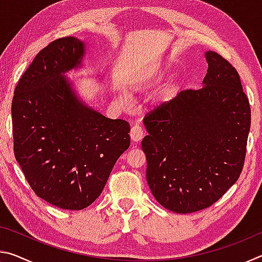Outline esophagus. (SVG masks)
I'll list each match as a JSON object with an SVG mask.
<instances>
[{
	"label": "esophagus",
	"instance_id": "1",
	"mask_svg": "<svg viewBox=\"0 0 262 262\" xmlns=\"http://www.w3.org/2000/svg\"><path fill=\"white\" fill-rule=\"evenodd\" d=\"M144 136V133H143V128H142L140 125H135L132 127L130 129V137L133 141H141L142 139H143Z\"/></svg>",
	"mask_w": 262,
	"mask_h": 262
}]
</instances>
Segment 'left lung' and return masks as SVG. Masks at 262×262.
I'll list each match as a JSON object with an SVG mask.
<instances>
[{
	"mask_svg": "<svg viewBox=\"0 0 262 262\" xmlns=\"http://www.w3.org/2000/svg\"><path fill=\"white\" fill-rule=\"evenodd\" d=\"M206 57L201 89H185L143 119L150 190L159 205L179 214L214 205L245 163L250 101L236 68L215 52Z\"/></svg>",
	"mask_w": 262,
	"mask_h": 262,
	"instance_id": "8db88e82",
	"label": "left lung"
}]
</instances>
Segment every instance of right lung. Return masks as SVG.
<instances>
[{
	"label": "right lung",
	"instance_id": "1",
	"mask_svg": "<svg viewBox=\"0 0 262 262\" xmlns=\"http://www.w3.org/2000/svg\"><path fill=\"white\" fill-rule=\"evenodd\" d=\"M84 43L60 38L38 53L12 98L16 161L33 192L69 210L90 206L129 148V123L107 119L74 96L62 74L81 63Z\"/></svg>",
	"mask_w": 262,
	"mask_h": 262
}]
</instances>
